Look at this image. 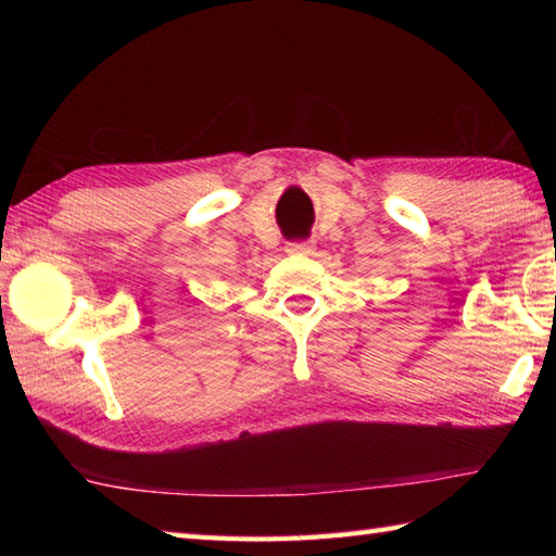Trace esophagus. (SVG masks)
<instances>
[{
  "instance_id": "1",
  "label": "esophagus",
  "mask_w": 556,
  "mask_h": 556,
  "mask_svg": "<svg viewBox=\"0 0 556 556\" xmlns=\"http://www.w3.org/2000/svg\"><path fill=\"white\" fill-rule=\"evenodd\" d=\"M287 251H289L291 255H313L315 243H313V241H296V243H289Z\"/></svg>"
}]
</instances>
